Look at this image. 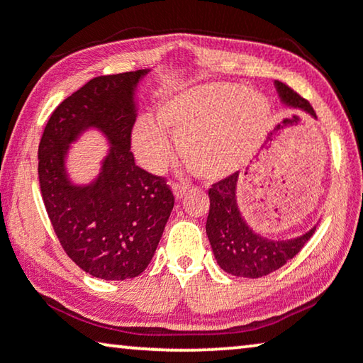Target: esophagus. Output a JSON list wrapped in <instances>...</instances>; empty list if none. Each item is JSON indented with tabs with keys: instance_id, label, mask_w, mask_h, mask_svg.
<instances>
[{
	"instance_id": "obj_1",
	"label": "esophagus",
	"mask_w": 363,
	"mask_h": 363,
	"mask_svg": "<svg viewBox=\"0 0 363 363\" xmlns=\"http://www.w3.org/2000/svg\"><path fill=\"white\" fill-rule=\"evenodd\" d=\"M172 192H174V197L179 200L184 197V194L187 192V186H182V184H174V186H172Z\"/></svg>"
}]
</instances>
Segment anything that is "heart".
<instances>
[{
  "instance_id": "1",
  "label": "heart",
  "mask_w": 363,
  "mask_h": 363,
  "mask_svg": "<svg viewBox=\"0 0 363 363\" xmlns=\"http://www.w3.org/2000/svg\"><path fill=\"white\" fill-rule=\"evenodd\" d=\"M268 116V103L242 85L205 84L161 100L155 121L143 118L134 124L130 147L142 168L160 172L172 157L168 132L184 163L215 181L233 174L254 153Z\"/></svg>"
}]
</instances>
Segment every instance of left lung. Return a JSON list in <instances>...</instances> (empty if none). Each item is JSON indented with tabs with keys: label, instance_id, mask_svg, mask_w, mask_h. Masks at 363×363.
<instances>
[{
	"label": "left lung",
	"instance_id": "left-lung-1",
	"mask_svg": "<svg viewBox=\"0 0 363 363\" xmlns=\"http://www.w3.org/2000/svg\"><path fill=\"white\" fill-rule=\"evenodd\" d=\"M274 87L284 106L302 109L316 119L313 108L306 99L278 80H274ZM238 182L239 172H234L211 186L206 235L221 269L233 276L255 279L276 272L294 258L312 238L316 226L292 239H268L258 234L240 213Z\"/></svg>",
	"mask_w": 363,
	"mask_h": 363
}]
</instances>
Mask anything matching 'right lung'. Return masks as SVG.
<instances>
[{
  "label": "right lung",
  "instance_id": "right-lung-1",
  "mask_svg": "<svg viewBox=\"0 0 363 363\" xmlns=\"http://www.w3.org/2000/svg\"><path fill=\"white\" fill-rule=\"evenodd\" d=\"M150 69L100 76L57 106L38 145V179L45 208L67 257L95 278L139 276L155 255L174 206L163 177L135 164L130 132L137 87ZM96 130L110 148L101 171L77 184L67 171L72 143Z\"/></svg>",
  "mask_w": 363,
  "mask_h": 363
}]
</instances>
